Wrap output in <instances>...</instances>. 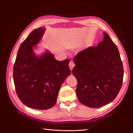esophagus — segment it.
<instances>
[{
    "label": "esophagus",
    "instance_id": "1",
    "mask_svg": "<svg viewBox=\"0 0 133 133\" xmlns=\"http://www.w3.org/2000/svg\"><path fill=\"white\" fill-rule=\"evenodd\" d=\"M74 66H75V64H74V62H73L72 61L70 62L69 63V67H70V70H71V71H72V70L73 69V67H74Z\"/></svg>",
    "mask_w": 133,
    "mask_h": 133
}]
</instances>
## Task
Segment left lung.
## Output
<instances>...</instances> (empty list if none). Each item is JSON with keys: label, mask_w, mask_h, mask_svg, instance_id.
<instances>
[{"label": "left lung", "mask_w": 133, "mask_h": 133, "mask_svg": "<svg viewBox=\"0 0 133 133\" xmlns=\"http://www.w3.org/2000/svg\"><path fill=\"white\" fill-rule=\"evenodd\" d=\"M97 47L81 51L74 58L72 74L77 79L79 101L98 108L116 98L122 87L123 67L118 48L108 34Z\"/></svg>", "instance_id": "8db88e82"}]
</instances>
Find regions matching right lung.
Here are the masks:
<instances>
[{
  "mask_svg": "<svg viewBox=\"0 0 133 133\" xmlns=\"http://www.w3.org/2000/svg\"><path fill=\"white\" fill-rule=\"evenodd\" d=\"M44 27L31 32L18 50L13 69L15 90L19 99L30 108L46 110L55 105L62 84L71 74L70 59L58 61L49 51L40 57L33 47L42 38Z\"/></svg>",
  "mask_w": 133,
  "mask_h": 133,
  "instance_id": "1",
  "label": "right lung"
}]
</instances>
